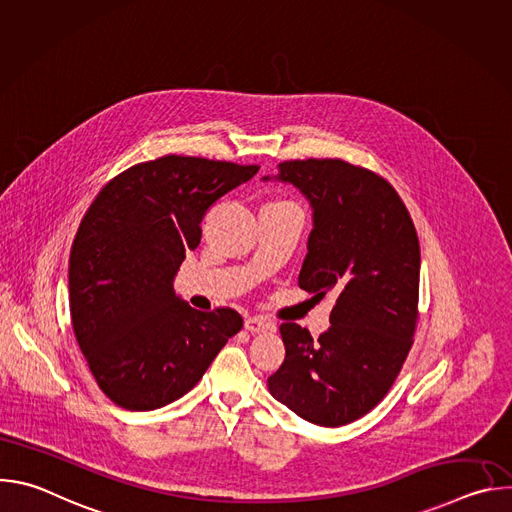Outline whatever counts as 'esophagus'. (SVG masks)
Here are the masks:
<instances>
[{
    "instance_id": "34e87169",
    "label": "esophagus",
    "mask_w": 512,
    "mask_h": 512,
    "mask_svg": "<svg viewBox=\"0 0 512 512\" xmlns=\"http://www.w3.org/2000/svg\"><path fill=\"white\" fill-rule=\"evenodd\" d=\"M245 330H249L251 334H261V332L273 330V324L265 322V320L259 318V316H251V318L245 320Z\"/></svg>"
}]
</instances>
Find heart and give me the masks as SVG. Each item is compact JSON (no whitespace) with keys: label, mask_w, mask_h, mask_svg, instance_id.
Segmentation results:
<instances>
[{"label":"heart","mask_w":512,"mask_h":512,"mask_svg":"<svg viewBox=\"0 0 512 512\" xmlns=\"http://www.w3.org/2000/svg\"><path fill=\"white\" fill-rule=\"evenodd\" d=\"M275 204H287V202H275Z\"/></svg>","instance_id":"heart-1"}]
</instances>
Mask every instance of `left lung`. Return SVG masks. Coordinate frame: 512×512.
<instances>
[{"mask_svg": "<svg viewBox=\"0 0 512 512\" xmlns=\"http://www.w3.org/2000/svg\"><path fill=\"white\" fill-rule=\"evenodd\" d=\"M314 208L298 285L336 296L318 340L279 326L285 360L267 379L271 395L310 423L346 425L393 387L411 350L419 302V239L397 190L379 174L338 158L281 162ZM263 180H269L265 176Z\"/></svg>", "mask_w": 512, "mask_h": 512, "instance_id": "obj_1", "label": "left lung"}]
</instances>
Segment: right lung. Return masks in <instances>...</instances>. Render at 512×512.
<instances>
[{"mask_svg": "<svg viewBox=\"0 0 512 512\" xmlns=\"http://www.w3.org/2000/svg\"><path fill=\"white\" fill-rule=\"evenodd\" d=\"M257 172L170 154L127 168L89 206L70 249V320L115 405L152 411L180 399L243 328L233 308H190L174 277L206 210Z\"/></svg>", "mask_w": 512, "mask_h": 512, "instance_id": "add662e5", "label": "right lung"}]
</instances>
